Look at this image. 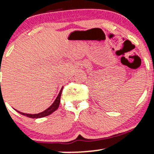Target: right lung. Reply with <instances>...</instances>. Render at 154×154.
I'll return each mask as SVG.
<instances>
[{
    "label": "right lung",
    "mask_w": 154,
    "mask_h": 154,
    "mask_svg": "<svg viewBox=\"0 0 154 154\" xmlns=\"http://www.w3.org/2000/svg\"><path fill=\"white\" fill-rule=\"evenodd\" d=\"M62 89L63 88H61V90L60 91V93L58 95L57 98H56L55 101L54 102V103L50 107L48 108L46 110H45L43 112L39 113V114H24V113L20 112V111H17L19 114H22V115L27 116V117L29 118H32V119H37V118H41V117H44V116H48L49 114H52L53 112H54L55 111L57 110V109L59 106L60 104V99H61V93H62Z\"/></svg>",
    "instance_id": "1"
}]
</instances>
